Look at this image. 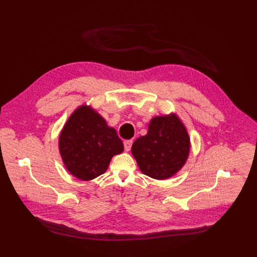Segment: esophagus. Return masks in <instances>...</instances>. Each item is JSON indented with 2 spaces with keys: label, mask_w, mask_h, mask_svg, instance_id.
Returning a JSON list of instances; mask_svg holds the SVG:
<instances>
[{
  "label": "esophagus",
  "mask_w": 257,
  "mask_h": 257,
  "mask_svg": "<svg viewBox=\"0 0 257 257\" xmlns=\"http://www.w3.org/2000/svg\"><path fill=\"white\" fill-rule=\"evenodd\" d=\"M132 144H133V141L132 140H125L123 142V145H124V151L125 152H130L131 149H132Z\"/></svg>",
  "instance_id": "esophagus-1"
}]
</instances>
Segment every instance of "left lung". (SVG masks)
I'll return each instance as SVG.
<instances>
[{"label":"left lung","mask_w":257,"mask_h":257,"mask_svg":"<svg viewBox=\"0 0 257 257\" xmlns=\"http://www.w3.org/2000/svg\"><path fill=\"white\" fill-rule=\"evenodd\" d=\"M190 150L186 127L176 114L154 117L145 136L132 146L141 172L153 179L175 176L185 164Z\"/></svg>","instance_id":"8db88e82"}]
</instances>
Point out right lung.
<instances>
[{
  "instance_id": "1",
  "label": "right lung",
  "mask_w": 257,
  "mask_h": 257,
  "mask_svg": "<svg viewBox=\"0 0 257 257\" xmlns=\"http://www.w3.org/2000/svg\"><path fill=\"white\" fill-rule=\"evenodd\" d=\"M59 153L70 174L90 181L105 173L113 156L123 152L115 128L88 105L73 113L60 133Z\"/></svg>"
}]
</instances>
